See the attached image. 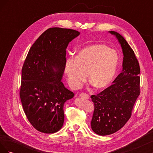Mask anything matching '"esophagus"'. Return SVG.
<instances>
[{
  "label": "esophagus",
  "mask_w": 153,
  "mask_h": 153,
  "mask_svg": "<svg viewBox=\"0 0 153 153\" xmlns=\"http://www.w3.org/2000/svg\"><path fill=\"white\" fill-rule=\"evenodd\" d=\"M80 97H81V98H84L85 99H89V94H87L86 93H81L80 94Z\"/></svg>",
  "instance_id": "obj_1"
}]
</instances>
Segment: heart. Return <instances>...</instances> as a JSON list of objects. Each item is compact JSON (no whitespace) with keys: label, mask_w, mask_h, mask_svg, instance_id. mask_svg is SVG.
<instances>
[{"label":"heart","mask_w":153,"mask_h":153,"mask_svg":"<svg viewBox=\"0 0 153 153\" xmlns=\"http://www.w3.org/2000/svg\"><path fill=\"white\" fill-rule=\"evenodd\" d=\"M119 62L117 52L102 44H93L81 49L75 58H69L65 73L72 89L79 88L87 76L98 89H103L113 80Z\"/></svg>","instance_id":"1"}]
</instances>
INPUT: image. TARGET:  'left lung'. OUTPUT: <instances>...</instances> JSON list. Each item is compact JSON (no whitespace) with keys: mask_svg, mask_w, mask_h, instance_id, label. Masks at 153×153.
I'll return each mask as SVG.
<instances>
[{"mask_svg":"<svg viewBox=\"0 0 153 153\" xmlns=\"http://www.w3.org/2000/svg\"><path fill=\"white\" fill-rule=\"evenodd\" d=\"M123 53V71L114 84L91 98L94 110L91 128L98 135H110L122 128L131 117L135 101L140 95V68L133 50L123 37L115 31Z\"/></svg>","mask_w":153,"mask_h":153,"instance_id":"1","label":"left lung"}]
</instances>
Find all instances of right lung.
<instances>
[{
  "instance_id": "obj_1",
  "label": "right lung",
  "mask_w": 153,
  "mask_h": 153,
  "mask_svg": "<svg viewBox=\"0 0 153 153\" xmlns=\"http://www.w3.org/2000/svg\"><path fill=\"white\" fill-rule=\"evenodd\" d=\"M80 32L52 27L30 47L22 69L20 97L30 123L37 130L53 133L63 126L64 105L75 96L61 82L66 50Z\"/></svg>"
}]
</instances>
